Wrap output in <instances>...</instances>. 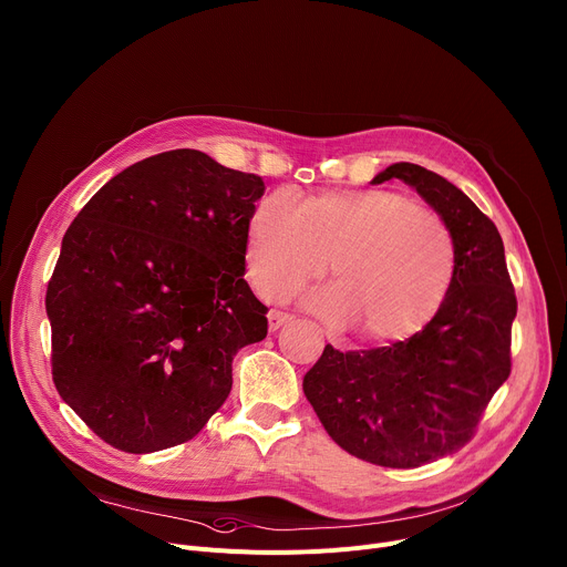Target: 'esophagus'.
<instances>
[{
	"instance_id": "obj_1",
	"label": "esophagus",
	"mask_w": 567,
	"mask_h": 567,
	"mask_svg": "<svg viewBox=\"0 0 567 567\" xmlns=\"http://www.w3.org/2000/svg\"><path fill=\"white\" fill-rule=\"evenodd\" d=\"M289 321H291V317L285 315V312H278V310H271V312H269V330H271V332L280 330V328L287 326Z\"/></svg>"
}]
</instances>
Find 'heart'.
<instances>
[{
    "mask_svg": "<svg viewBox=\"0 0 567 567\" xmlns=\"http://www.w3.org/2000/svg\"><path fill=\"white\" fill-rule=\"evenodd\" d=\"M246 274L262 298H282L328 267L339 278L305 296L330 326H362L375 341L421 332L456 271L450 226L395 192H326L302 203L278 189L246 224Z\"/></svg>",
    "mask_w": 567,
    "mask_h": 567,
    "instance_id": "1",
    "label": "heart"
}]
</instances>
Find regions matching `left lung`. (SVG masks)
Listing matches in <instances>:
<instances>
[{"instance_id": "obj_1", "label": "left lung", "mask_w": 567, "mask_h": 567, "mask_svg": "<svg viewBox=\"0 0 567 567\" xmlns=\"http://www.w3.org/2000/svg\"><path fill=\"white\" fill-rule=\"evenodd\" d=\"M414 187L450 226L456 271L436 317L414 337L371 350L326 346L302 391L346 452L384 468H419L466 445L511 373L518 312L495 224L443 176L395 163L371 183Z\"/></svg>"}]
</instances>
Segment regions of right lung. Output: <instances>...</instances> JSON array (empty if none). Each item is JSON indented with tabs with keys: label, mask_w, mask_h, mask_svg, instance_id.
I'll return each instance as SVG.
<instances>
[{
	"label": "right lung",
	"mask_w": 567,
	"mask_h": 567,
	"mask_svg": "<svg viewBox=\"0 0 567 567\" xmlns=\"http://www.w3.org/2000/svg\"><path fill=\"white\" fill-rule=\"evenodd\" d=\"M260 176L196 148L131 165L76 215L47 287L51 375L122 452L196 436L226 402L233 357L267 337L246 271Z\"/></svg>",
	"instance_id": "right-lung-1"
}]
</instances>
